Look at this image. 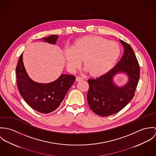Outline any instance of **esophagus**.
<instances>
[{"label": "esophagus", "mask_w": 156, "mask_h": 156, "mask_svg": "<svg viewBox=\"0 0 156 156\" xmlns=\"http://www.w3.org/2000/svg\"><path fill=\"white\" fill-rule=\"evenodd\" d=\"M83 80V78L81 77H79V76H77L76 77V80L77 82H79V81H80V80Z\"/></svg>", "instance_id": "esophagus-1"}]
</instances>
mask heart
<instances>
[{
  "instance_id": "heart-1",
  "label": "heart",
  "mask_w": 156,
  "mask_h": 156,
  "mask_svg": "<svg viewBox=\"0 0 156 156\" xmlns=\"http://www.w3.org/2000/svg\"><path fill=\"white\" fill-rule=\"evenodd\" d=\"M121 54L116 42L98 36H86L77 39L70 48L64 50L68 68L75 70L83 59L91 75L101 76L111 69Z\"/></svg>"
}]
</instances>
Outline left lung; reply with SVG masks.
Returning <instances> with one entry per match:
<instances>
[{
	"instance_id": "8db88e82",
	"label": "left lung",
	"mask_w": 156,
	"mask_h": 156,
	"mask_svg": "<svg viewBox=\"0 0 156 156\" xmlns=\"http://www.w3.org/2000/svg\"><path fill=\"white\" fill-rule=\"evenodd\" d=\"M124 50L123 55L109 72L96 79H89L87 100L91 110L98 115L108 116L122 110L133 98L139 77L140 68L132 47L119 40ZM124 73L128 81L119 87L113 81L118 73Z\"/></svg>"
}]
</instances>
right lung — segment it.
I'll return each mask as SVG.
<instances>
[{
  "label": "right lung",
  "mask_w": 156,
  "mask_h": 156,
  "mask_svg": "<svg viewBox=\"0 0 156 156\" xmlns=\"http://www.w3.org/2000/svg\"><path fill=\"white\" fill-rule=\"evenodd\" d=\"M58 38V35H51L43 38L42 40L56 44ZM16 78L18 88L24 100L32 109L43 113L54 111L60 106L76 79L74 76L62 74L52 82H36L29 77L26 71L23 61V53L16 67Z\"/></svg>",
  "instance_id": "add662e5"
}]
</instances>
